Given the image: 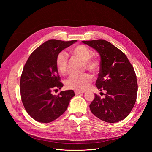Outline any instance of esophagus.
Listing matches in <instances>:
<instances>
[{"label":"esophagus","mask_w":152,"mask_h":152,"mask_svg":"<svg viewBox=\"0 0 152 152\" xmlns=\"http://www.w3.org/2000/svg\"><path fill=\"white\" fill-rule=\"evenodd\" d=\"M84 92H82V91H75V93L76 95H79V94H81L82 93H84Z\"/></svg>","instance_id":"esophagus-1"}]
</instances>
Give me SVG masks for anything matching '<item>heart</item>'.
<instances>
[{"label": "heart", "instance_id": "b5f03b06", "mask_svg": "<svg viewBox=\"0 0 152 152\" xmlns=\"http://www.w3.org/2000/svg\"><path fill=\"white\" fill-rule=\"evenodd\" d=\"M70 52L80 60L84 61V68L93 73H97L100 68V60L97 57H91L92 53L86 45L79 44L72 48ZM56 65L58 72L65 75L67 72L68 57L64 52H60L56 56ZM93 77L88 73L80 75H72L66 81V86L69 89L77 91L87 89L91 83Z\"/></svg>", "mask_w": 152, "mask_h": 152}]
</instances>
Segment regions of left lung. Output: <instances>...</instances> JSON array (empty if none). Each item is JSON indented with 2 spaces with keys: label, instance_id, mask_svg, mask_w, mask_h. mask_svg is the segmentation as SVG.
Wrapping results in <instances>:
<instances>
[{
  "label": "left lung",
  "instance_id": "1",
  "mask_svg": "<svg viewBox=\"0 0 152 152\" xmlns=\"http://www.w3.org/2000/svg\"><path fill=\"white\" fill-rule=\"evenodd\" d=\"M82 42L99 54L100 70L96 86L100 91L107 92L103 99L94 94L89 105L91 112L108 123L123 120L130 113L136 101L137 84L134 68L126 54L107 40Z\"/></svg>",
  "mask_w": 152,
  "mask_h": 152
}]
</instances>
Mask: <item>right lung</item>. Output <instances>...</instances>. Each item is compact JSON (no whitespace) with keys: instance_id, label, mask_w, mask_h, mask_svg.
Instances as JSON below:
<instances>
[{"instance_id":"1","label":"right lung","mask_w":152,"mask_h":152,"mask_svg":"<svg viewBox=\"0 0 152 152\" xmlns=\"http://www.w3.org/2000/svg\"><path fill=\"white\" fill-rule=\"evenodd\" d=\"M76 42L48 40L26 62L20 80L21 98L26 111L36 121L49 123L56 120L66 111L75 96L73 90L61 91L57 96L52 91L63 86L56 65L57 55Z\"/></svg>"}]
</instances>
